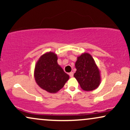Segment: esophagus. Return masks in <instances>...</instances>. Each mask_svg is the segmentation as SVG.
<instances>
[{
	"label": "esophagus",
	"mask_w": 130,
	"mask_h": 130,
	"mask_svg": "<svg viewBox=\"0 0 130 130\" xmlns=\"http://www.w3.org/2000/svg\"><path fill=\"white\" fill-rule=\"evenodd\" d=\"M73 74H74L73 72H70V73H69V75H70V76L71 77H73Z\"/></svg>",
	"instance_id": "esophagus-1"
}]
</instances>
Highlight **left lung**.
Returning a JSON list of instances; mask_svg holds the SVG:
<instances>
[{
	"mask_svg": "<svg viewBox=\"0 0 130 130\" xmlns=\"http://www.w3.org/2000/svg\"><path fill=\"white\" fill-rule=\"evenodd\" d=\"M76 71L74 77L85 91H92L100 84V71L90 54L85 53L77 57L75 63Z\"/></svg>",
	"mask_w": 130,
	"mask_h": 130,
	"instance_id": "obj_1",
	"label": "left lung"
}]
</instances>
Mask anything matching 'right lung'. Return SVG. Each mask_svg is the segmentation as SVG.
I'll return each instance as SVG.
<instances>
[{
	"label": "right lung",
	"mask_w": 130,
	"mask_h": 130,
	"mask_svg": "<svg viewBox=\"0 0 130 130\" xmlns=\"http://www.w3.org/2000/svg\"><path fill=\"white\" fill-rule=\"evenodd\" d=\"M34 77L40 88L49 93H57L69 79V75L57 63V56L53 52L40 57L34 70Z\"/></svg>",
	"instance_id": "add662e5"
}]
</instances>
